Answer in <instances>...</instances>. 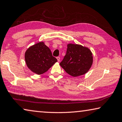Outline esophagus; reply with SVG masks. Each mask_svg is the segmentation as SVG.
Wrapping results in <instances>:
<instances>
[{
  "mask_svg": "<svg viewBox=\"0 0 122 122\" xmlns=\"http://www.w3.org/2000/svg\"><path fill=\"white\" fill-rule=\"evenodd\" d=\"M56 59L57 60V61L58 62H60V57H57Z\"/></svg>",
  "mask_w": 122,
  "mask_h": 122,
  "instance_id": "esophagus-1",
  "label": "esophagus"
}]
</instances>
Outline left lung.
<instances>
[{"mask_svg": "<svg viewBox=\"0 0 122 122\" xmlns=\"http://www.w3.org/2000/svg\"><path fill=\"white\" fill-rule=\"evenodd\" d=\"M92 63L93 56L90 49L79 44L69 43L60 65L68 74L76 77L87 72Z\"/></svg>", "mask_w": 122, "mask_h": 122, "instance_id": "8db88e82", "label": "left lung"}]
</instances>
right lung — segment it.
I'll return each instance as SVG.
<instances>
[{"label": "right lung", "mask_w": 122, "mask_h": 122, "mask_svg": "<svg viewBox=\"0 0 122 122\" xmlns=\"http://www.w3.org/2000/svg\"><path fill=\"white\" fill-rule=\"evenodd\" d=\"M25 60L28 68L38 75L46 73L57 61L43 42L29 48L25 53Z\"/></svg>", "instance_id": "obj_1"}]
</instances>
